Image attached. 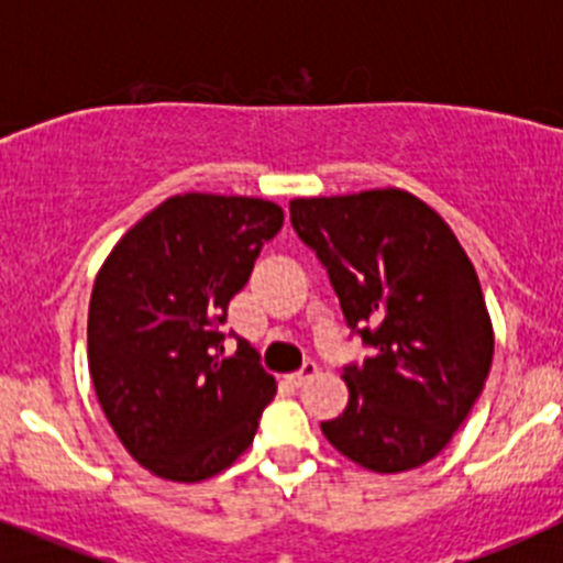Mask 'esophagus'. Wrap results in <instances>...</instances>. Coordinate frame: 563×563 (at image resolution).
Returning <instances> with one entry per match:
<instances>
[{
  "label": "esophagus",
  "instance_id": "1",
  "mask_svg": "<svg viewBox=\"0 0 563 563\" xmlns=\"http://www.w3.org/2000/svg\"><path fill=\"white\" fill-rule=\"evenodd\" d=\"M319 374V365L313 363V360H308V363L302 365V368L297 371V374H291L288 376V379H291V385H297V387H302V385H308L310 379H313V376Z\"/></svg>",
  "mask_w": 563,
  "mask_h": 563
}]
</instances>
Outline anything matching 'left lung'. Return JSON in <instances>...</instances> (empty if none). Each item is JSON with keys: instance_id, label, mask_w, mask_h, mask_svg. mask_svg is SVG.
Returning <instances> with one entry per match:
<instances>
[{"instance_id": "obj_1", "label": "left lung", "mask_w": 563, "mask_h": 563, "mask_svg": "<svg viewBox=\"0 0 563 563\" xmlns=\"http://www.w3.org/2000/svg\"><path fill=\"white\" fill-rule=\"evenodd\" d=\"M343 319L371 357L349 363V404L324 438L374 473L427 465L454 438L493 365L476 269L443 217L401 189L291 200Z\"/></svg>"}]
</instances>
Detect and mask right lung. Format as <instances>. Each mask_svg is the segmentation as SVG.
<instances>
[{
  "instance_id": "obj_1",
  "label": "right lung",
  "mask_w": 563,
  "mask_h": 563,
  "mask_svg": "<svg viewBox=\"0 0 563 563\" xmlns=\"http://www.w3.org/2000/svg\"><path fill=\"white\" fill-rule=\"evenodd\" d=\"M280 228L269 200L187 192L103 261L87 313L90 376L120 443L156 476L203 482L253 443L275 376L244 338L225 357L222 324Z\"/></svg>"
}]
</instances>
